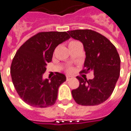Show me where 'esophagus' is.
Segmentation results:
<instances>
[{
	"mask_svg": "<svg viewBox=\"0 0 131 131\" xmlns=\"http://www.w3.org/2000/svg\"><path fill=\"white\" fill-rule=\"evenodd\" d=\"M71 79H72V77H71V76H69V75L66 76V80H67V81L70 80H71Z\"/></svg>",
	"mask_w": 131,
	"mask_h": 131,
	"instance_id": "34e87169",
	"label": "esophagus"
}]
</instances>
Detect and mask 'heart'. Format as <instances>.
<instances>
[{
	"mask_svg": "<svg viewBox=\"0 0 131 131\" xmlns=\"http://www.w3.org/2000/svg\"><path fill=\"white\" fill-rule=\"evenodd\" d=\"M80 43V42L77 41H71L70 43H69V45H68V46H69V47H70V46H72L73 45H74V44H75V43ZM66 71H67V73H72V72L73 71V68L72 67H68L67 69H66Z\"/></svg>",
	"mask_w": 131,
	"mask_h": 131,
	"instance_id": "obj_1",
	"label": "heart"
}]
</instances>
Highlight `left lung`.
Listing matches in <instances>:
<instances>
[{"label":"left lung","instance_id":"8db88e82","mask_svg":"<svg viewBox=\"0 0 131 131\" xmlns=\"http://www.w3.org/2000/svg\"><path fill=\"white\" fill-rule=\"evenodd\" d=\"M68 32L70 37L83 43L86 58L81 73L92 70L94 75L92 80L77 77L80 85L72 90L73 99L80 105L100 104L112 95L120 75L118 53L107 38L97 31L76 29Z\"/></svg>","mask_w":131,"mask_h":131}]
</instances>
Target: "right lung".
I'll use <instances>...</instances> for the list:
<instances>
[{
	"mask_svg": "<svg viewBox=\"0 0 131 131\" xmlns=\"http://www.w3.org/2000/svg\"><path fill=\"white\" fill-rule=\"evenodd\" d=\"M69 38L66 31L39 32L17 50L11 64V78L19 97L27 104L45 108L55 104L58 88L66 78L57 73L51 80H43V74L56 47Z\"/></svg>",
	"mask_w": 131,
	"mask_h": 131,
	"instance_id": "add662e5",
	"label": "right lung"
}]
</instances>
